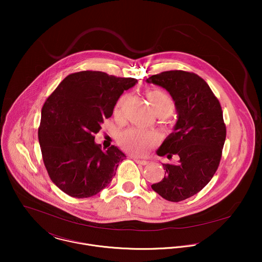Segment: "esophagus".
Masks as SVG:
<instances>
[{
  "label": "esophagus",
  "mask_w": 262,
  "mask_h": 262,
  "mask_svg": "<svg viewBox=\"0 0 262 262\" xmlns=\"http://www.w3.org/2000/svg\"><path fill=\"white\" fill-rule=\"evenodd\" d=\"M134 160H135V162H137L138 164H141V165H147L149 163V161H147V160H142V159H138V158H135Z\"/></svg>",
  "instance_id": "obj_1"
}]
</instances>
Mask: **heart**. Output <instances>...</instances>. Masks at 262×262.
Here are the masks:
<instances>
[{"label": "heart", "mask_w": 262, "mask_h": 262, "mask_svg": "<svg viewBox=\"0 0 262 262\" xmlns=\"http://www.w3.org/2000/svg\"><path fill=\"white\" fill-rule=\"evenodd\" d=\"M147 98L154 111L160 116H168L174 110V102L172 98L164 91L151 90L147 92ZM126 99L122 96L115 106V112H119ZM158 141V136L154 132L142 131L135 128H129L121 132L118 136L119 145L130 154L141 156L147 150L155 145Z\"/></svg>", "instance_id": "obj_1"}]
</instances>
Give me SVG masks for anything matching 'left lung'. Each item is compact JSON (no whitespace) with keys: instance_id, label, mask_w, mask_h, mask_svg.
<instances>
[{"instance_id":"left-lung-1","label":"left lung","mask_w":262,"mask_h":262,"mask_svg":"<svg viewBox=\"0 0 262 262\" xmlns=\"http://www.w3.org/2000/svg\"><path fill=\"white\" fill-rule=\"evenodd\" d=\"M165 89L174 101L178 121L156 153L173 156L177 163H163L161 182L151 187L163 199L181 202L198 193L218 169L226 139V125L219 100L198 75L168 71L146 79Z\"/></svg>"}]
</instances>
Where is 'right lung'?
I'll list each match as a JSON object with an SVG mask.
<instances>
[{"mask_svg": "<svg viewBox=\"0 0 262 262\" xmlns=\"http://www.w3.org/2000/svg\"><path fill=\"white\" fill-rule=\"evenodd\" d=\"M137 82L103 72L69 75L45 101L38 128L42 158L53 184L71 196L90 198L107 187L126 155L95 143V134L124 91Z\"/></svg>", "mask_w": 262, "mask_h": 262, "instance_id": "obj_1", "label": "right lung"}]
</instances>
